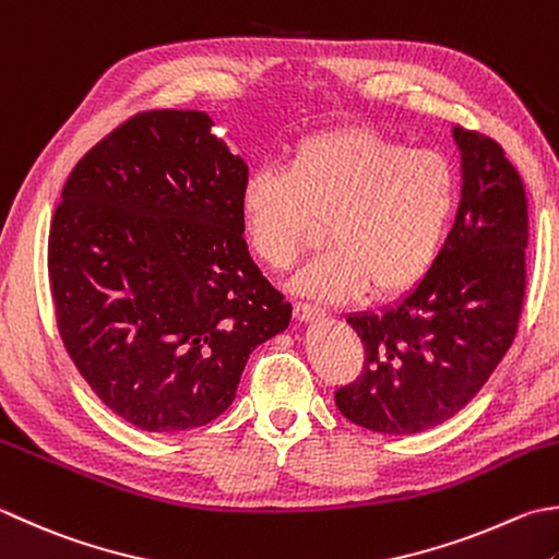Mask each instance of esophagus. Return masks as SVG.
<instances>
[{"label":"esophagus","mask_w":559,"mask_h":559,"mask_svg":"<svg viewBox=\"0 0 559 559\" xmlns=\"http://www.w3.org/2000/svg\"><path fill=\"white\" fill-rule=\"evenodd\" d=\"M295 317H298L300 322H314V320H322L324 310L310 302H295Z\"/></svg>","instance_id":"esophagus-1"}]
</instances>
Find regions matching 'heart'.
I'll list each match as a JSON object with an SVG mask.
<instances>
[{
    "label": "heart",
    "mask_w": 559,
    "mask_h": 559,
    "mask_svg": "<svg viewBox=\"0 0 559 559\" xmlns=\"http://www.w3.org/2000/svg\"><path fill=\"white\" fill-rule=\"evenodd\" d=\"M455 169L439 152L407 150L368 130L302 138L288 167L249 174L239 213L249 245L286 269L324 221L330 239L293 281L320 300L409 290L441 257L457 213Z\"/></svg>",
    "instance_id": "heart-1"
}]
</instances>
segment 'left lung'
<instances>
[{
    "label": "left lung",
    "instance_id": "8db88e82",
    "mask_svg": "<svg viewBox=\"0 0 559 559\" xmlns=\"http://www.w3.org/2000/svg\"><path fill=\"white\" fill-rule=\"evenodd\" d=\"M463 191L433 269L380 312H354L364 373L338 388L348 421L412 436L451 419L485 385L513 342L526 290L528 205L495 140L453 128Z\"/></svg>",
    "mask_w": 559,
    "mask_h": 559
}]
</instances>
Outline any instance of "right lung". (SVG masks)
I'll return each instance as SVG.
<instances>
[{
    "instance_id": "add662e5",
    "label": "right lung",
    "mask_w": 559,
    "mask_h": 559,
    "mask_svg": "<svg viewBox=\"0 0 559 559\" xmlns=\"http://www.w3.org/2000/svg\"><path fill=\"white\" fill-rule=\"evenodd\" d=\"M203 111H147L76 162L48 239L62 344L142 431L213 421L293 305L249 257L242 157Z\"/></svg>"
}]
</instances>
